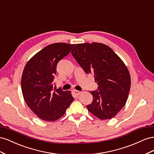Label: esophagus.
<instances>
[{
	"label": "esophagus",
	"mask_w": 154,
	"mask_h": 154,
	"mask_svg": "<svg viewBox=\"0 0 154 154\" xmlns=\"http://www.w3.org/2000/svg\"><path fill=\"white\" fill-rule=\"evenodd\" d=\"M73 92H74V94H75L76 95H80V94H81V91H77V90H74V91H73Z\"/></svg>",
	"instance_id": "34e87169"
}]
</instances>
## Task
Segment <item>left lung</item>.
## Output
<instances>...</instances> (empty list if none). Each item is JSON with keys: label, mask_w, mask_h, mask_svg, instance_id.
<instances>
[{"label": "left lung", "mask_w": 154, "mask_h": 154, "mask_svg": "<svg viewBox=\"0 0 154 154\" xmlns=\"http://www.w3.org/2000/svg\"><path fill=\"white\" fill-rule=\"evenodd\" d=\"M71 54L89 74H94L98 90L90 91L93 101L88 110L101 120L110 119L124 107L131 86L130 72L123 61L102 43L77 44Z\"/></svg>", "instance_id": "left-lung-1"}]
</instances>
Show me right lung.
<instances>
[{
    "label": "right lung",
    "instance_id": "add662e5",
    "mask_svg": "<svg viewBox=\"0 0 154 154\" xmlns=\"http://www.w3.org/2000/svg\"><path fill=\"white\" fill-rule=\"evenodd\" d=\"M74 46L64 42L51 44L25 65L21 78L23 97L31 110L43 121L59 119L74 99L70 91L53 89L57 65Z\"/></svg>",
    "mask_w": 154,
    "mask_h": 154
}]
</instances>
